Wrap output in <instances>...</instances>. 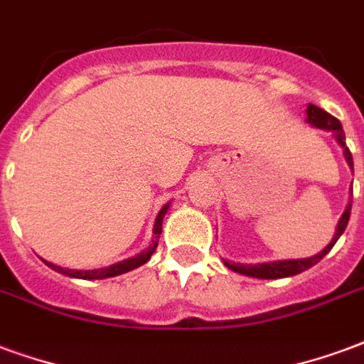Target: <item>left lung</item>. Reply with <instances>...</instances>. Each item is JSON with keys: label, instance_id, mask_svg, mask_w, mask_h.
I'll use <instances>...</instances> for the list:
<instances>
[{"label": "left lung", "instance_id": "8db88e82", "mask_svg": "<svg viewBox=\"0 0 364 364\" xmlns=\"http://www.w3.org/2000/svg\"><path fill=\"white\" fill-rule=\"evenodd\" d=\"M306 123H311L312 127L332 133L333 139L338 141V144L343 148V156H346L347 166H349V169H353V156L349 152V148L346 146V133H343V127H341L340 121L336 119L333 115L328 114V112H324L322 107L314 106V104H309V106H306ZM351 203H353V187L349 189V203H347L346 210H343V214H341L340 222L336 225V233H333L332 241L326 245L318 255H314V257L295 258V260H274V262H262V264H241V262L223 260V264L228 266L230 270L237 272V274H243V276H249V278L279 279L289 278V276H297L301 272H305L309 270V268H312L314 264H318L320 260L332 250L336 241L343 235V231H346L347 228V222H349V216H351Z\"/></svg>", "mask_w": 364, "mask_h": 364}]
</instances>
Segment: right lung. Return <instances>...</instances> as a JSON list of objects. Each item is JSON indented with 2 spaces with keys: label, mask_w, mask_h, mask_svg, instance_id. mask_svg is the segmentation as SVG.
<instances>
[{
  "label": "right lung",
  "mask_w": 364,
  "mask_h": 364,
  "mask_svg": "<svg viewBox=\"0 0 364 364\" xmlns=\"http://www.w3.org/2000/svg\"><path fill=\"white\" fill-rule=\"evenodd\" d=\"M168 203L164 208L158 212V216L154 220V230H152V241L148 245L146 250H142L139 255H134V257L127 258V260H121V262H115L112 266H106V268H98V270H71V268H61L58 264H52V262H48L44 260L46 266H50L52 270L59 272V274H63V276H69V278H77V279H104V278H114V276H121V274H125V272H131L134 268H139V266L146 264L150 257L154 255L156 247H158V239H160L161 233V222H164V216L168 214L169 210Z\"/></svg>",
  "instance_id": "obj_1"
}]
</instances>
